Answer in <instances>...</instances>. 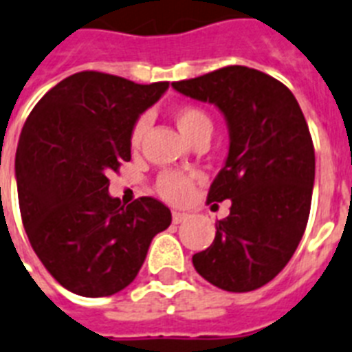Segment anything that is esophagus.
<instances>
[{"label":"esophagus","instance_id":"34e87169","mask_svg":"<svg viewBox=\"0 0 352 352\" xmlns=\"http://www.w3.org/2000/svg\"><path fill=\"white\" fill-rule=\"evenodd\" d=\"M185 219H188V214H185V212H173L174 225H179V223H183Z\"/></svg>","mask_w":352,"mask_h":352}]
</instances>
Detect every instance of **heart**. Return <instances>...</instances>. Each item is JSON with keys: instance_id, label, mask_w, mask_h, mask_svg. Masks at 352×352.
I'll return each mask as SVG.
<instances>
[{"instance_id": "obj_1", "label": "heart", "mask_w": 352, "mask_h": 352, "mask_svg": "<svg viewBox=\"0 0 352 352\" xmlns=\"http://www.w3.org/2000/svg\"><path fill=\"white\" fill-rule=\"evenodd\" d=\"M173 120L185 138L190 144L197 136L210 135L212 120L207 113L196 106H178L173 109ZM145 133V120L140 118L136 122L133 131H131V145L138 147L142 142V136ZM197 179L196 174H185L178 170H167L160 174L156 182V190L164 199L169 203H183L194 190V182Z\"/></svg>"}]
</instances>
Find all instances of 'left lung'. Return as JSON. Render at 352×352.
<instances>
[{
  "label": "left lung",
  "instance_id": "left-lung-1",
  "mask_svg": "<svg viewBox=\"0 0 352 352\" xmlns=\"http://www.w3.org/2000/svg\"><path fill=\"white\" fill-rule=\"evenodd\" d=\"M194 100L223 113L230 145L208 203L230 199L216 237L194 254L205 280L245 293L270 283L295 254L306 230L315 183V149L297 98L277 78L226 66L173 82Z\"/></svg>",
  "mask_w": 352,
  "mask_h": 352
}]
</instances>
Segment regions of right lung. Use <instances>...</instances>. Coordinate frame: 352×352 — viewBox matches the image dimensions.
I'll return each instance as SVG.
<instances>
[{
  "label": "right lung",
  "mask_w": 352,
  "mask_h": 352,
  "mask_svg": "<svg viewBox=\"0 0 352 352\" xmlns=\"http://www.w3.org/2000/svg\"><path fill=\"white\" fill-rule=\"evenodd\" d=\"M167 88L80 72L26 118L16 153L23 226L41 263L72 293L107 297L129 286L153 237L173 221L155 197L124 207L107 192V174L131 160L136 120Z\"/></svg>",
  "instance_id": "right-lung-1"
}]
</instances>
